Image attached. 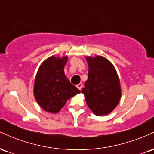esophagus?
Returning a JSON list of instances; mask_svg holds the SVG:
<instances>
[{
	"label": "esophagus",
	"instance_id": "obj_1",
	"mask_svg": "<svg viewBox=\"0 0 154 154\" xmlns=\"http://www.w3.org/2000/svg\"><path fill=\"white\" fill-rule=\"evenodd\" d=\"M76 87L78 88L79 91H80V90L82 89V83H79L78 85H76Z\"/></svg>",
	"mask_w": 154,
	"mask_h": 154
}]
</instances>
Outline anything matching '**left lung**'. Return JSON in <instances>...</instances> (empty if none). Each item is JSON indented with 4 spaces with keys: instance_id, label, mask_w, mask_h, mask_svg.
Returning a JSON list of instances; mask_svg holds the SVG:
<instances>
[{
    "instance_id": "8db88e82",
    "label": "left lung",
    "mask_w": 154,
    "mask_h": 154,
    "mask_svg": "<svg viewBox=\"0 0 154 154\" xmlns=\"http://www.w3.org/2000/svg\"><path fill=\"white\" fill-rule=\"evenodd\" d=\"M88 79L82 89L88 107L98 116L106 115L121 98L119 79L114 66L102 56L87 57Z\"/></svg>"
}]
</instances>
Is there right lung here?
<instances>
[{"label": "right lung", "mask_w": 154, "mask_h": 154, "mask_svg": "<svg viewBox=\"0 0 154 154\" xmlns=\"http://www.w3.org/2000/svg\"><path fill=\"white\" fill-rule=\"evenodd\" d=\"M67 57L51 56L39 68L34 94L39 105L48 112H59L66 101L80 91L66 78L63 72Z\"/></svg>", "instance_id": "1"}]
</instances>
